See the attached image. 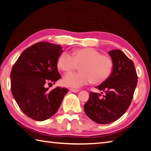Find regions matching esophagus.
<instances>
[{"label":"esophagus","mask_w":151,"mask_h":151,"mask_svg":"<svg viewBox=\"0 0 151 151\" xmlns=\"http://www.w3.org/2000/svg\"><path fill=\"white\" fill-rule=\"evenodd\" d=\"M70 91H71L72 92H75V93H76V92H78V91H80L79 90H77V89H71V88H70Z\"/></svg>","instance_id":"obj_1"}]
</instances>
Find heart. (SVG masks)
I'll return each mask as SVG.
<instances>
[{
  "mask_svg": "<svg viewBox=\"0 0 151 151\" xmlns=\"http://www.w3.org/2000/svg\"><path fill=\"white\" fill-rule=\"evenodd\" d=\"M58 67L66 73H71L80 66L79 73L67 75L63 84L71 88H78L90 84H101L111 75L113 61L109 55H101L98 50L91 48L76 49L72 56L63 52L59 55Z\"/></svg>",
  "mask_w": 151,
  "mask_h": 151,
  "instance_id": "heart-1",
  "label": "heart"
}]
</instances>
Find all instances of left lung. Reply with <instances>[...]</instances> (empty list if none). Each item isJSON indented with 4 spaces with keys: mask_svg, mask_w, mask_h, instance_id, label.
I'll return each instance as SVG.
<instances>
[{
    "mask_svg": "<svg viewBox=\"0 0 151 151\" xmlns=\"http://www.w3.org/2000/svg\"><path fill=\"white\" fill-rule=\"evenodd\" d=\"M109 54L113 61V71L105 82L96 87L104 91L105 95L91 91L84 107L87 116L101 124L114 122L126 113L138 79L134 62L124 53L113 50Z\"/></svg>",
    "mask_w": 151,
    "mask_h": 151,
    "instance_id": "1",
    "label": "left lung"
}]
</instances>
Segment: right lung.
Returning <instances> with one entry per match:
<instances>
[{"mask_svg": "<svg viewBox=\"0 0 151 151\" xmlns=\"http://www.w3.org/2000/svg\"><path fill=\"white\" fill-rule=\"evenodd\" d=\"M63 51L59 44L38 42L24 50L13 65L12 93L21 110L32 119L43 121L52 117L68 92L66 88L48 91L45 87L61 78L57 61Z\"/></svg>", "mask_w": 151, "mask_h": 151, "instance_id": "1", "label": "right lung"}]
</instances>
